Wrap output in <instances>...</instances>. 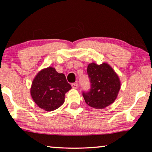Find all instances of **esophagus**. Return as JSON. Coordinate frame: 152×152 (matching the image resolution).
<instances>
[{"mask_svg":"<svg viewBox=\"0 0 152 152\" xmlns=\"http://www.w3.org/2000/svg\"><path fill=\"white\" fill-rule=\"evenodd\" d=\"M72 88H74V89L78 88V83H72Z\"/></svg>","mask_w":152,"mask_h":152,"instance_id":"1","label":"esophagus"}]
</instances>
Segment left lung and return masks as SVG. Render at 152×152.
Segmentation results:
<instances>
[{
	"mask_svg": "<svg viewBox=\"0 0 152 152\" xmlns=\"http://www.w3.org/2000/svg\"><path fill=\"white\" fill-rule=\"evenodd\" d=\"M87 74L91 89L83 91L86 103L94 109H104L115 101L121 88L119 77L109 64H88Z\"/></svg>",
	"mask_w": 152,
	"mask_h": 152,
	"instance_id": "1",
	"label": "left lung"
}]
</instances>
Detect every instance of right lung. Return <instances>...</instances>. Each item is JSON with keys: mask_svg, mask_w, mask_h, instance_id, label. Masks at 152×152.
Here are the masks:
<instances>
[{"mask_svg": "<svg viewBox=\"0 0 152 152\" xmlns=\"http://www.w3.org/2000/svg\"><path fill=\"white\" fill-rule=\"evenodd\" d=\"M72 88L64 74L49 67L35 76L31 88L32 99L37 106L46 111H52L64 102L65 94Z\"/></svg>", "mask_w": 152, "mask_h": 152, "instance_id": "obj_1", "label": "right lung"}]
</instances>
